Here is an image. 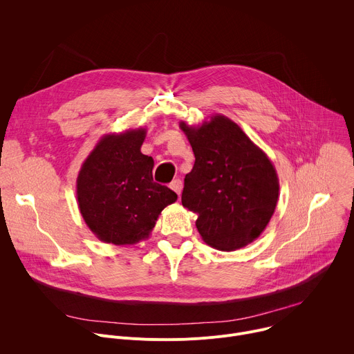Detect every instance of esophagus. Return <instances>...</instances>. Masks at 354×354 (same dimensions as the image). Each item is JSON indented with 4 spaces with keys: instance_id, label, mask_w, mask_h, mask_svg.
I'll use <instances>...</instances> for the list:
<instances>
[{
    "instance_id": "34e87169",
    "label": "esophagus",
    "mask_w": 354,
    "mask_h": 354,
    "mask_svg": "<svg viewBox=\"0 0 354 354\" xmlns=\"http://www.w3.org/2000/svg\"><path fill=\"white\" fill-rule=\"evenodd\" d=\"M169 187L179 196L180 194V192H182V180L180 179H175V180H172L171 182V185H169Z\"/></svg>"
}]
</instances>
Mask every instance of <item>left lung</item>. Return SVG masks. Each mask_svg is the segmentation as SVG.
<instances>
[{
    "instance_id": "left-lung-1",
    "label": "left lung",
    "mask_w": 354,
    "mask_h": 354,
    "mask_svg": "<svg viewBox=\"0 0 354 354\" xmlns=\"http://www.w3.org/2000/svg\"><path fill=\"white\" fill-rule=\"evenodd\" d=\"M194 165L185 176L182 205L197 214L203 241L218 250L254 242L269 224L277 200V172L263 151L223 115L189 126L180 122Z\"/></svg>"
}]
</instances>
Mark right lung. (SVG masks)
Returning a JSON list of instances; mask_svg holds the SVG:
<instances>
[{"instance_id": "add662e5", "label": "right lung", "mask_w": 354, "mask_h": 354, "mask_svg": "<svg viewBox=\"0 0 354 354\" xmlns=\"http://www.w3.org/2000/svg\"><path fill=\"white\" fill-rule=\"evenodd\" d=\"M142 127L105 134L84 161L77 178L81 216L106 243L147 239L161 212L178 196L153 180L154 160L141 153Z\"/></svg>"}]
</instances>
